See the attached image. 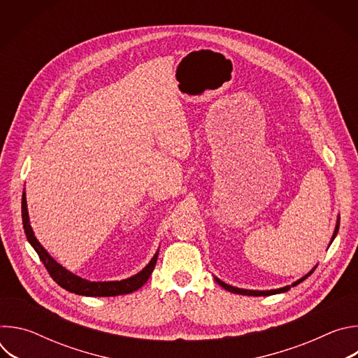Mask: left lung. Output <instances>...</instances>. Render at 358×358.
I'll use <instances>...</instances> for the list:
<instances>
[{"label":"left lung","mask_w":358,"mask_h":358,"mask_svg":"<svg viewBox=\"0 0 358 358\" xmlns=\"http://www.w3.org/2000/svg\"><path fill=\"white\" fill-rule=\"evenodd\" d=\"M338 227H340V214L337 215V221H336V227H334V232H333V235H331V239H330V242H329V246L333 243V241H334V238L337 236V232H338ZM327 246V248H329ZM317 268V265L310 271V272H308L306 273L303 278H300L299 280H296V282H293L292 285H287V286H285V287H280V289H273V290H246V289H239V287H234V286H231V285H227V283H224L222 280H220L218 278H215L214 276V279H215V282L220 285V286H222L225 290H228V292H232V293H236V294H245V296H271V294H278V293H285V292H287V290H290V287H293V286H296V285H299V283H301L303 280H306L308 279L313 272H315V269Z\"/></svg>","instance_id":"8db88e82"}]
</instances>
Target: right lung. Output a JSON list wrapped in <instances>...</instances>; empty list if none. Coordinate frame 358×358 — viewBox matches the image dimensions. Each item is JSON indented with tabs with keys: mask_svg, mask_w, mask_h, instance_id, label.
<instances>
[{
	"mask_svg": "<svg viewBox=\"0 0 358 358\" xmlns=\"http://www.w3.org/2000/svg\"><path fill=\"white\" fill-rule=\"evenodd\" d=\"M22 224H24V231L27 235L28 242L31 246L35 249L38 253L39 259L42 261L43 266L49 272L50 278H52L61 287L65 290L80 294V296H90V297H109V296H119V294H127L131 293L137 289H140L150 278V275L155 271L157 257H159V250L155 253V257L151 258V261L136 275L122 279V280H105V282H92L87 279H83L72 272H69L66 268H64L61 264H58L52 257H50L49 252L41 245V242L36 239L34 229L31 227L29 221V214H28V207H27V194L25 188L22 192Z\"/></svg>",
	"mask_w": 358,
	"mask_h": 358,
	"instance_id": "right-lung-1",
	"label": "right lung"
}]
</instances>
